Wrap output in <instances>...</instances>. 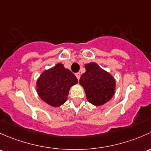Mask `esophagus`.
Wrapping results in <instances>:
<instances>
[{
	"label": "esophagus",
	"mask_w": 151,
	"mask_h": 151,
	"mask_svg": "<svg viewBox=\"0 0 151 151\" xmlns=\"http://www.w3.org/2000/svg\"><path fill=\"white\" fill-rule=\"evenodd\" d=\"M76 78H78V80H79V79H80V77H81L80 73H76Z\"/></svg>",
	"instance_id": "1"
}]
</instances>
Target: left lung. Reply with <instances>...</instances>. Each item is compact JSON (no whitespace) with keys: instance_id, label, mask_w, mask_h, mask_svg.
<instances>
[{"instance_id":"1","label":"left lung","mask_w":151,"mask_h":151,"mask_svg":"<svg viewBox=\"0 0 151 151\" xmlns=\"http://www.w3.org/2000/svg\"><path fill=\"white\" fill-rule=\"evenodd\" d=\"M85 68L86 72L82 74L79 83L83 87L87 100L95 106L104 105L115 94L114 78L95 63L86 64Z\"/></svg>"}]
</instances>
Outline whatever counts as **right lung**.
Segmentation results:
<instances>
[{
  "mask_svg": "<svg viewBox=\"0 0 151 151\" xmlns=\"http://www.w3.org/2000/svg\"><path fill=\"white\" fill-rule=\"evenodd\" d=\"M78 83L76 76L62 63L43 71L36 83L40 98L52 107H60L68 99L70 87Z\"/></svg>",
  "mask_w": 151,
  "mask_h": 151,
  "instance_id": "add662e5",
  "label": "right lung"
}]
</instances>
